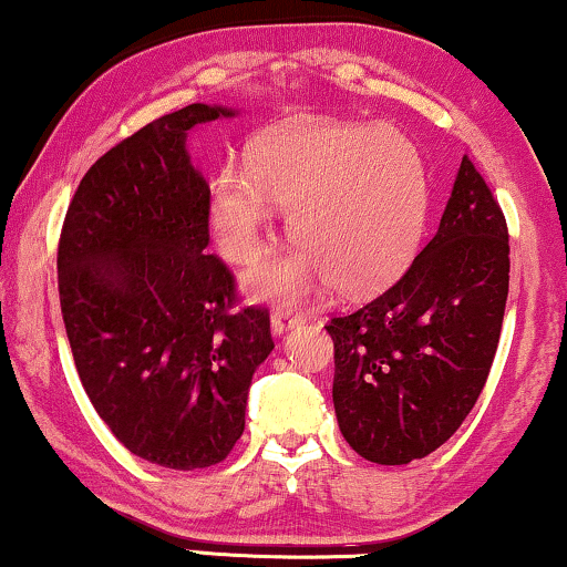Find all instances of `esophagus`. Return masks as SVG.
Segmentation results:
<instances>
[{
	"mask_svg": "<svg viewBox=\"0 0 567 567\" xmlns=\"http://www.w3.org/2000/svg\"><path fill=\"white\" fill-rule=\"evenodd\" d=\"M299 322H301V317L293 315L291 309H276V312L270 315V332H274V336H284L286 330L297 328Z\"/></svg>",
	"mask_w": 567,
	"mask_h": 567,
	"instance_id": "1",
	"label": "esophagus"
}]
</instances>
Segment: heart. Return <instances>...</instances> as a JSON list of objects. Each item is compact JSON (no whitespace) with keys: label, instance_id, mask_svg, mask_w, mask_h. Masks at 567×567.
Masks as SVG:
<instances>
[{"label":"heart","instance_id":"obj_1","mask_svg":"<svg viewBox=\"0 0 567 567\" xmlns=\"http://www.w3.org/2000/svg\"><path fill=\"white\" fill-rule=\"evenodd\" d=\"M274 204L291 208V237L305 250L250 270L255 297L297 301L332 284L343 293L377 291L421 237V157L405 134L374 123L274 131L252 150L250 169L227 167L214 183L212 227L231 262L266 252Z\"/></svg>","mask_w":567,"mask_h":567}]
</instances>
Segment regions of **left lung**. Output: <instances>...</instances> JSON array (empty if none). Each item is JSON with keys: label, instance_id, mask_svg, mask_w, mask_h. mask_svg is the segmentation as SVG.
<instances>
[{"label": "left lung", "instance_id": "obj_1", "mask_svg": "<svg viewBox=\"0 0 567 567\" xmlns=\"http://www.w3.org/2000/svg\"><path fill=\"white\" fill-rule=\"evenodd\" d=\"M508 227L462 157L439 231L392 289L332 317V402L343 439L377 464L423 460L483 392L508 299Z\"/></svg>", "mask_w": 567, "mask_h": 567}]
</instances>
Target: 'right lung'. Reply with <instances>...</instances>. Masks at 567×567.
<instances>
[{
  "instance_id": "right-lung-1",
  "label": "right lung",
  "mask_w": 567,
  "mask_h": 567,
  "mask_svg": "<svg viewBox=\"0 0 567 567\" xmlns=\"http://www.w3.org/2000/svg\"><path fill=\"white\" fill-rule=\"evenodd\" d=\"M231 115L193 103L115 144L82 177L59 239L84 392L131 454L167 470L227 460L274 351L266 309L231 312L235 278L206 255L212 190L185 146L198 123Z\"/></svg>"
}]
</instances>
